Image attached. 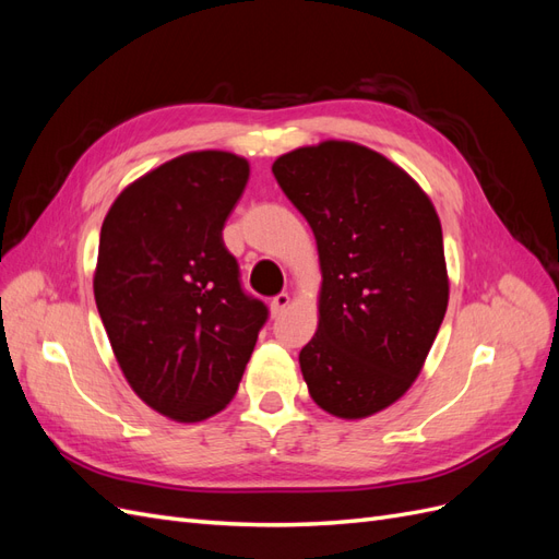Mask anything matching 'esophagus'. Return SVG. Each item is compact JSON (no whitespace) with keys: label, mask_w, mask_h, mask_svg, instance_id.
Returning a JSON list of instances; mask_svg holds the SVG:
<instances>
[{"label":"esophagus","mask_w":559,"mask_h":559,"mask_svg":"<svg viewBox=\"0 0 559 559\" xmlns=\"http://www.w3.org/2000/svg\"><path fill=\"white\" fill-rule=\"evenodd\" d=\"M289 302H292L289 294H280L273 298V302H270V312H273V317H280L286 308H289Z\"/></svg>","instance_id":"34e87169"}]
</instances>
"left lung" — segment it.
I'll return each mask as SVG.
<instances>
[{
	"label": "left lung",
	"instance_id": "obj_1",
	"mask_svg": "<svg viewBox=\"0 0 559 559\" xmlns=\"http://www.w3.org/2000/svg\"><path fill=\"white\" fill-rule=\"evenodd\" d=\"M314 233L319 324L298 361L312 401L364 419L408 392L443 324V230L419 183L378 151L341 140L273 163Z\"/></svg>",
	"mask_w": 559,
	"mask_h": 559
}]
</instances>
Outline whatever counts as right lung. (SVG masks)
<instances>
[{
	"instance_id": "add662e5",
	"label": "right lung",
	"mask_w": 559,
	"mask_h": 559,
	"mask_svg": "<svg viewBox=\"0 0 559 559\" xmlns=\"http://www.w3.org/2000/svg\"><path fill=\"white\" fill-rule=\"evenodd\" d=\"M247 179V158L191 151L126 186L99 230L93 292L114 357L175 421L226 408L267 319L222 238Z\"/></svg>"
}]
</instances>
